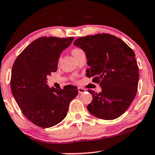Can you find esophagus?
<instances>
[{
  "label": "esophagus",
  "instance_id": "obj_1",
  "mask_svg": "<svg viewBox=\"0 0 155 155\" xmlns=\"http://www.w3.org/2000/svg\"><path fill=\"white\" fill-rule=\"evenodd\" d=\"M78 91H79V94H82V93H84V92L86 91V89H84V88H82V87H78Z\"/></svg>",
  "mask_w": 155,
  "mask_h": 155
}]
</instances>
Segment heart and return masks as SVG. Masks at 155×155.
<instances>
[{"label":"heart","instance_id":"heart-1","mask_svg":"<svg viewBox=\"0 0 155 155\" xmlns=\"http://www.w3.org/2000/svg\"><path fill=\"white\" fill-rule=\"evenodd\" d=\"M81 51H82L81 48H74V49L72 50V54H73L74 56V55L79 54V53L81 52Z\"/></svg>","mask_w":155,"mask_h":155}]
</instances>
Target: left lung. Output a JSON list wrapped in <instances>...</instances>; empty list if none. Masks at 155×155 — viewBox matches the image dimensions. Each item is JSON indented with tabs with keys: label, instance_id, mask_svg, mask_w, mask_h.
Here are the masks:
<instances>
[{
	"label": "left lung",
	"instance_id": "1",
	"mask_svg": "<svg viewBox=\"0 0 155 155\" xmlns=\"http://www.w3.org/2000/svg\"><path fill=\"white\" fill-rule=\"evenodd\" d=\"M85 52L88 77L99 84L100 93L91 94L87 109L97 118L111 120L129 108L137 94L139 68L134 51L126 43L108 34L80 37L74 42Z\"/></svg>",
	"mask_w": 155,
	"mask_h": 155
}]
</instances>
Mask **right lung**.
Listing matches in <instances>:
<instances>
[{
	"instance_id": "add662e5",
	"label": "right lung",
	"mask_w": 155,
	"mask_h": 155,
	"mask_svg": "<svg viewBox=\"0 0 155 155\" xmlns=\"http://www.w3.org/2000/svg\"><path fill=\"white\" fill-rule=\"evenodd\" d=\"M74 37H41L29 44L15 59L12 68L11 88L25 117L42 128L55 126L65 118L70 101L78 94L77 88H49L47 77L56 71L62 51Z\"/></svg>"
}]
</instances>
